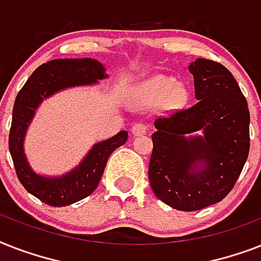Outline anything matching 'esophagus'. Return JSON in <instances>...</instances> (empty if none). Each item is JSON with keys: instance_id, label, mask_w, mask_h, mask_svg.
Here are the masks:
<instances>
[{"instance_id": "obj_1", "label": "esophagus", "mask_w": 261, "mask_h": 261, "mask_svg": "<svg viewBox=\"0 0 261 261\" xmlns=\"http://www.w3.org/2000/svg\"><path fill=\"white\" fill-rule=\"evenodd\" d=\"M131 131H133V134H134L135 137H141V135H145L147 133V126L146 124H143V123H137V124L133 126Z\"/></svg>"}]
</instances>
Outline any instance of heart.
Here are the masks:
<instances>
[{"instance_id":"b5f03b06","label":"heart","mask_w":261,"mask_h":261,"mask_svg":"<svg viewBox=\"0 0 261 261\" xmlns=\"http://www.w3.org/2000/svg\"><path fill=\"white\" fill-rule=\"evenodd\" d=\"M141 97L143 101L155 102L169 97V101L174 106L181 104L186 100V90L177 87V83L173 77L169 75H155L142 84Z\"/></svg>"}]
</instances>
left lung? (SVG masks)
Returning a JSON list of instances; mask_svg holds the SVG:
<instances>
[{
	"label": "left lung",
	"mask_w": 261,
	"mask_h": 261,
	"mask_svg": "<svg viewBox=\"0 0 261 261\" xmlns=\"http://www.w3.org/2000/svg\"><path fill=\"white\" fill-rule=\"evenodd\" d=\"M188 70L198 102L155 119L149 164L155 196L180 211L221 202L243 171L251 143L248 102L230 71L203 58Z\"/></svg>",
	"instance_id": "obj_1"
}]
</instances>
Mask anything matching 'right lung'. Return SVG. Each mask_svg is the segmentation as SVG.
Returning a JSON list of instances; mask_svg holds the SVG:
<instances>
[{
    "instance_id": "right-lung-1",
    "label": "right lung",
    "mask_w": 261,
    "mask_h": 261,
    "mask_svg": "<svg viewBox=\"0 0 261 261\" xmlns=\"http://www.w3.org/2000/svg\"><path fill=\"white\" fill-rule=\"evenodd\" d=\"M108 77L97 59H54L43 63L27 80L13 106L9 151L22 187L48 206L63 207L89 196L98 186L111 153L124 145L127 131L93 145L79 167L69 173L46 177L30 167L24 153V138L35 110L44 98L67 88L90 85Z\"/></svg>"
}]
</instances>
